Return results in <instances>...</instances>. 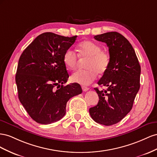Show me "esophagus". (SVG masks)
Here are the masks:
<instances>
[{
    "label": "esophagus",
    "mask_w": 157,
    "mask_h": 157,
    "mask_svg": "<svg viewBox=\"0 0 157 157\" xmlns=\"http://www.w3.org/2000/svg\"><path fill=\"white\" fill-rule=\"evenodd\" d=\"M82 90L83 91H88L89 90V88L87 87H86V86H82Z\"/></svg>",
    "instance_id": "1"
}]
</instances>
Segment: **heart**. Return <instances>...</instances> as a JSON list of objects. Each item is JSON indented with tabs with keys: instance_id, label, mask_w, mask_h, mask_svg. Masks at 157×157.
I'll return each mask as SVG.
<instances>
[{
	"instance_id": "1",
	"label": "heart",
	"mask_w": 157,
	"mask_h": 157,
	"mask_svg": "<svg viewBox=\"0 0 157 157\" xmlns=\"http://www.w3.org/2000/svg\"><path fill=\"white\" fill-rule=\"evenodd\" d=\"M78 55L82 59H88L86 70L75 71L71 76V81L83 86L91 83L97 78V72L103 74L110 63L109 54L102 51L101 47L91 41H84L78 45ZM63 62L70 70L76 68L78 64V56L71 49L66 50L63 55Z\"/></svg>"
}]
</instances>
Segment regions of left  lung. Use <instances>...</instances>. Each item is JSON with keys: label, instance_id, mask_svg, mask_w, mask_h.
Returning a JSON list of instances; mask_svg holds the SVG:
<instances>
[{"label": "left lung", "instance_id": "1", "mask_svg": "<svg viewBox=\"0 0 157 157\" xmlns=\"http://www.w3.org/2000/svg\"><path fill=\"white\" fill-rule=\"evenodd\" d=\"M109 47L110 63L98 82L106 87L99 91L95 88L98 104L89 109L95 122L105 126L119 122L132 109L140 87L141 67L136 54L128 40L122 35L112 31L94 36Z\"/></svg>", "mask_w": 157, "mask_h": 157}]
</instances>
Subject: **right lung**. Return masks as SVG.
I'll use <instances>...</instances> for the list:
<instances>
[{"instance_id":"obj_1","label":"right lung","mask_w":157,"mask_h":157,"mask_svg":"<svg viewBox=\"0 0 157 157\" xmlns=\"http://www.w3.org/2000/svg\"><path fill=\"white\" fill-rule=\"evenodd\" d=\"M76 38L77 35L69 37L43 33L20 57L16 74L19 100L31 118L39 124L60 120L66 114L67 102L82 93L77 83L64 86L69 75L63 55Z\"/></svg>"}]
</instances>
